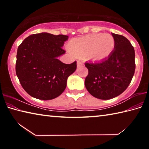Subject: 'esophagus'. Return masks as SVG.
<instances>
[{
	"label": "esophagus",
	"mask_w": 149,
	"mask_h": 149,
	"mask_svg": "<svg viewBox=\"0 0 149 149\" xmlns=\"http://www.w3.org/2000/svg\"><path fill=\"white\" fill-rule=\"evenodd\" d=\"M77 66H81V65H84V63H83L81 61H80V60H77Z\"/></svg>",
	"instance_id": "1"
}]
</instances>
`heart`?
<instances>
[{
  "mask_svg": "<svg viewBox=\"0 0 149 149\" xmlns=\"http://www.w3.org/2000/svg\"><path fill=\"white\" fill-rule=\"evenodd\" d=\"M114 46V39L111 35L94 33L72 40L69 49L76 56L86 54L90 60H102L112 53Z\"/></svg>",
  "mask_w": 149,
  "mask_h": 149,
  "instance_id": "obj_1",
  "label": "heart"
}]
</instances>
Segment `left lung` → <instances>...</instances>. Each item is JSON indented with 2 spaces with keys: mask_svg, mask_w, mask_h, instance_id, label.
<instances>
[{
  "mask_svg": "<svg viewBox=\"0 0 149 149\" xmlns=\"http://www.w3.org/2000/svg\"><path fill=\"white\" fill-rule=\"evenodd\" d=\"M114 50L107 58L98 62H86L89 74L85 85L91 95L108 100L124 91L130 84L135 70V50L123 35L112 33Z\"/></svg>",
  "mask_w": 149,
  "mask_h": 149,
  "instance_id": "8db88e82",
  "label": "left lung"
}]
</instances>
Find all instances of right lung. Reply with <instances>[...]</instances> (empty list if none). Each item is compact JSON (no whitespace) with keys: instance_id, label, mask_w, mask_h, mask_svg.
I'll list each match as a JSON object with an SVG mask.
<instances>
[{"instance_id":"obj_1","label":"right lung","mask_w":149,"mask_h":149,"mask_svg":"<svg viewBox=\"0 0 149 149\" xmlns=\"http://www.w3.org/2000/svg\"><path fill=\"white\" fill-rule=\"evenodd\" d=\"M64 35L41 33L29 35L17 48L16 73L24 89L40 100H51L64 92L77 62L66 64L58 59L65 51Z\"/></svg>"}]
</instances>
